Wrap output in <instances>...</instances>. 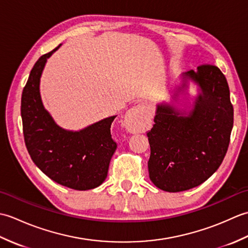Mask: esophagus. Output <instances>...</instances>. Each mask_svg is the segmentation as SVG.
Wrapping results in <instances>:
<instances>
[{"mask_svg":"<svg viewBox=\"0 0 248 248\" xmlns=\"http://www.w3.org/2000/svg\"><path fill=\"white\" fill-rule=\"evenodd\" d=\"M124 120L130 132L132 133L140 132V129L143 128V124H144L143 108H141L140 105H138V107L130 108L128 110L127 115H125Z\"/></svg>","mask_w":248,"mask_h":248,"instance_id":"1","label":"esophagus"}]
</instances>
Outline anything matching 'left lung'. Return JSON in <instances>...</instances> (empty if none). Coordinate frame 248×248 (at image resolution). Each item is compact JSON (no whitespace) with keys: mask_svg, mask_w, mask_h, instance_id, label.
Wrapping results in <instances>:
<instances>
[{"mask_svg":"<svg viewBox=\"0 0 248 248\" xmlns=\"http://www.w3.org/2000/svg\"><path fill=\"white\" fill-rule=\"evenodd\" d=\"M173 99L192 80L199 93L189 110L156 105L150 144L149 178L156 187L176 193L198 186L222 164L233 127L227 80L217 66L202 65L182 76Z\"/></svg>","mask_w":248,"mask_h":248,"instance_id":"8db88e82","label":"left lung"}]
</instances>
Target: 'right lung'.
<instances>
[{"label": "right lung", "instance_id": "1", "mask_svg": "<svg viewBox=\"0 0 248 248\" xmlns=\"http://www.w3.org/2000/svg\"><path fill=\"white\" fill-rule=\"evenodd\" d=\"M61 46L39 57L23 88L21 117L24 141L31 160L45 175L61 186L86 191L99 186L108 176L117 148L110 135L116 116L80 131L65 130L56 124L41 101L39 85L46 60Z\"/></svg>", "mask_w": 248, "mask_h": 248}]
</instances>
